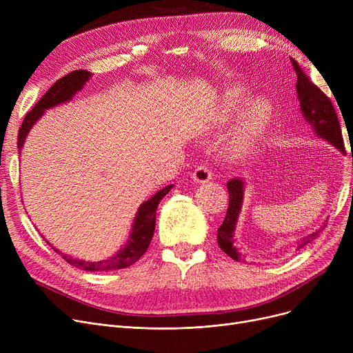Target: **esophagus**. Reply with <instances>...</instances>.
<instances>
[{"label": "esophagus", "instance_id": "esophagus-1", "mask_svg": "<svg viewBox=\"0 0 353 353\" xmlns=\"http://www.w3.org/2000/svg\"><path fill=\"white\" fill-rule=\"evenodd\" d=\"M192 177L196 183H208L212 179V170L206 165H199L197 169H194Z\"/></svg>", "mask_w": 353, "mask_h": 353}]
</instances>
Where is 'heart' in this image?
I'll list each match as a JSON object with an SVG mask.
<instances>
[{"label":"heart","instance_id":"heart-1","mask_svg":"<svg viewBox=\"0 0 353 353\" xmlns=\"http://www.w3.org/2000/svg\"><path fill=\"white\" fill-rule=\"evenodd\" d=\"M245 103L242 92L230 91L217 105V121H226L234 110ZM273 119V105L269 100L261 99L252 101L234 123L228 139V147L232 154L243 156L259 143L266 133Z\"/></svg>","mask_w":353,"mask_h":353}]
</instances>
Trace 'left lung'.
I'll list each match as a JSON object with an SVG mask.
<instances>
[{
  "label": "left lung",
  "instance_id": "1",
  "mask_svg": "<svg viewBox=\"0 0 353 353\" xmlns=\"http://www.w3.org/2000/svg\"><path fill=\"white\" fill-rule=\"evenodd\" d=\"M292 65L294 68L296 76V91H298V99L301 104L302 114L305 120L313 127L314 133H316L321 139L330 143L333 147L339 148L342 153H345V144L342 137V130L339 125L338 114L335 108H333L332 101L325 92L314 85L306 74L302 71L298 61L292 60ZM228 190H229V208L223 223L217 230V243L220 249L223 250L226 254H229L233 261H240V253L234 248V230L237 217L242 209L243 203V194H245V181L242 179H232L228 181ZM326 228V223L321 226L316 232H313L298 242V249H302L312 240L318 237V234Z\"/></svg>",
  "mask_w": 353,
  "mask_h": 353
}]
</instances>
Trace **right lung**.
Here are the masks:
<instances>
[{
  "instance_id": "right-lung-1",
  "label": "right lung",
  "mask_w": 353,
  "mask_h": 353,
  "mask_svg": "<svg viewBox=\"0 0 353 353\" xmlns=\"http://www.w3.org/2000/svg\"><path fill=\"white\" fill-rule=\"evenodd\" d=\"M90 77H91L90 71L76 70V71L67 74V76L61 77L60 80H57L50 87V90L46 92V94L39 101H37V104L32 107V110L28 111V114L26 116V119L23 121V125L20 127V132H18V143H17L20 150L24 145L26 137L30 133L31 127L37 123V120H39L44 114V111L47 108L70 101L74 97V94H76L77 91H80L84 87L85 81H88ZM172 189H173V184H170V186H165L164 189L159 190L153 197L141 203L137 213H136V217L133 221V229H132V233H130V236H128L125 246L121 248L117 252V254H114L113 257H108V259H105V261H99V262H85V261H80V259L64 254L59 249L52 248L54 252L61 254L64 261L67 263H70L71 266L83 269V270H88V272H107V270H117V269H124V268L132 266L148 249V245H150L153 233H154L157 206H159L160 200Z\"/></svg>"
}]
</instances>
